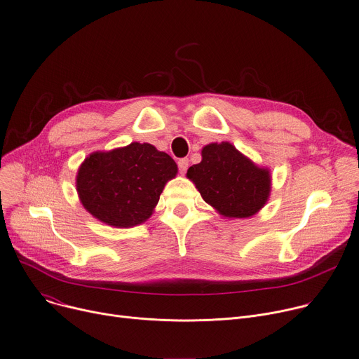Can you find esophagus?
Returning a JSON list of instances; mask_svg holds the SVG:
<instances>
[{
	"label": "esophagus",
	"mask_w": 359,
	"mask_h": 359,
	"mask_svg": "<svg viewBox=\"0 0 359 359\" xmlns=\"http://www.w3.org/2000/svg\"><path fill=\"white\" fill-rule=\"evenodd\" d=\"M177 166H179V170H180V173H186V170H187V168H189V160L184 157V158H180L179 161H177Z\"/></svg>",
	"instance_id": "1"
}]
</instances>
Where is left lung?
I'll return each mask as SVG.
<instances>
[{
	"label": "left lung",
	"mask_w": 359,
	"mask_h": 359,
	"mask_svg": "<svg viewBox=\"0 0 359 359\" xmlns=\"http://www.w3.org/2000/svg\"><path fill=\"white\" fill-rule=\"evenodd\" d=\"M206 203L226 217H249L269 198L271 176L236 150L231 143L203 147L202 161L187 170Z\"/></svg>",
	"instance_id": "obj_1"
}]
</instances>
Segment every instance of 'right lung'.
Listing matches in <instances>:
<instances>
[{"instance_id": "add662e5", "label": "right lung", "mask_w": 359, "mask_h": 359, "mask_svg": "<svg viewBox=\"0 0 359 359\" xmlns=\"http://www.w3.org/2000/svg\"><path fill=\"white\" fill-rule=\"evenodd\" d=\"M176 173L177 165L168 153L149 143H132L90 154L80 166L77 191L94 217L130 227L150 217L165 184Z\"/></svg>"}]
</instances>
